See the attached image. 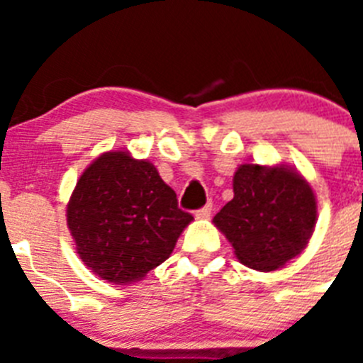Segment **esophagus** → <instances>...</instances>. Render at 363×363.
Masks as SVG:
<instances>
[{"instance_id": "obj_1", "label": "esophagus", "mask_w": 363, "mask_h": 363, "mask_svg": "<svg viewBox=\"0 0 363 363\" xmlns=\"http://www.w3.org/2000/svg\"><path fill=\"white\" fill-rule=\"evenodd\" d=\"M194 214H196V218H209L213 214V203H207L205 207L198 209Z\"/></svg>"}]
</instances>
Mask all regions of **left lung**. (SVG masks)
Here are the masks:
<instances>
[{
	"instance_id": "8db88e82",
	"label": "left lung",
	"mask_w": 363,
	"mask_h": 363,
	"mask_svg": "<svg viewBox=\"0 0 363 363\" xmlns=\"http://www.w3.org/2000/svg\"><path fill=\"white\" fill-rule=\"evenodd\" d=\"M233 191L213 221L243 265L274 271L306 249L316 225V198L293 167L240 165Z\"/></svg>"
}]
</instances>
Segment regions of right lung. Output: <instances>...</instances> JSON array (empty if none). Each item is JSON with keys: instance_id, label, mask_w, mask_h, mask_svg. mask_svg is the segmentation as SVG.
Instances as JSON below:
<instances>
[{"instance_id": "obj_1", "label": "right lung", "mask_w": 363, "mask_h": 363, "mask_svg": "<svg viewBox=\"0 0 363 363\" xmlns=\"http://www.w3.org/2000/svg\"><path fill=\"white\" fill-rule=\"evenodd\" d=\"M192 216L147 160L104 152L79 176L67 205V225L83 264L123 285L163 264Z\"/></svg>"}]
</instances>
